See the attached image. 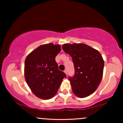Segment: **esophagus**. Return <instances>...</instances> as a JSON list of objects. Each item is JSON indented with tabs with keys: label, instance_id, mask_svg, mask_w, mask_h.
Instances as JSON below:
<instances>
[{
	"label": "esophagus",
	"instance_id": "esophagus-1",
	"mask_svg": "<svg viewBox=\"0 0 123 123\" xmlns=\"http://www.w3.org/2000/svg\"><path fill=\"white\" fill-rule=\"evenodd\" d=\"M64 73H65V74H66V76H67V71H66V70H64Z\"/></svg>",
	"mask_w": 123,
	"mask_h": 123
}]
</instances>
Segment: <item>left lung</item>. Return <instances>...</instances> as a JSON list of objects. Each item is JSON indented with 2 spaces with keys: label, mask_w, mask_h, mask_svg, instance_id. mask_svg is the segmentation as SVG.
Here are the masks:
<instances>
[{
  "label": "left lung",
  "mask_w": 123,
  "mask_h": 123,
  "mask_svg": "<svg viewBox=\"0 0 123 123\" xmlns=\"http://www.w3.org/2000/svg\"><path fill=\"white\" fill-rule=\"evenodd\" d=\"M63 50L72 58L75 73L69 77L73 92L79 98L92 94L101 83L104 61L98 50L83 43L64 44Z\"/></svg>",
  "instance_id": "obj_1"
}]
</instances>
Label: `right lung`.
<instances>
[{"mask_svg": "<svg viewBox=\"0 0 123 123\" xmlns=\"http://www.w3.org/2000/svg\"><path fill=\"white\" fill-rule=\"evenodd\" d=\"M59 44L48 43L32 51L25 61L24 75L28 86L38 98L50 99L57 94L66 74L58 69L55 57Z\"/></svg>", "mask_w": 123, "mask_h": 123, "instance_id": "add662e5", "label": "right lung"}]
</instances>
